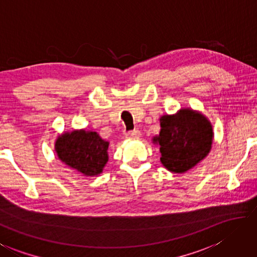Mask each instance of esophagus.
<instances>
[{"instance_id": "obj_1", "label": "esophagus", "mask_w": 257, "mask_h": 257, "mask_svg": "<svg viewBox=\"0 0 257 257\" xmlns=\"http://www.w3.org/2000/svg\"><path fill=\"white\" fill-rule=\"evenodd\" d=\"M141 136H142V134L137 129H135V130H133V132H129L125 134V137H127L128 139H138V138H141Z\"/></svg>"}]
</instances>
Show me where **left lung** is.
I'll return each instance as SVG.
<instances>
[{"label": "left lung", "instance_id": "8db88e82", "mask_svg": "<svg viewBox=\"0 0 257 257\" xmlns=\"http://www.w3.org/2000/svg\"><path fill=\"white\" fill-rule=\"evenodd\" d=\"M160 135L153 143L160 145L161 163L173 173H184L206 158L213 142L212 124L206 115L190 108L161 116Z\"/></svg>", "mask_w": 257, "mask_h": 257}]
</instances>
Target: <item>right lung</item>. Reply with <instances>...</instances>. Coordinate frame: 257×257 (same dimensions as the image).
<instances>
[{
    "instance_id": "1",
    "label": "right lung",
    "mask_w": 257,
    "mask_h": 257,
    "mask_svg": "<svg viewBox=\"0 0 257 257\" xmlns=\"http://www.w3.org/2000/svg\"><path fill=\"white\" fill-rule=\"evenodd\" d=\"M109 142L95 132L80 129L65 132L55 142V151L65 165L84 176L101 174L109 161Z\"/></svg>"
}]
</instances>
